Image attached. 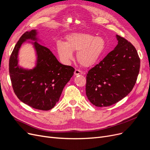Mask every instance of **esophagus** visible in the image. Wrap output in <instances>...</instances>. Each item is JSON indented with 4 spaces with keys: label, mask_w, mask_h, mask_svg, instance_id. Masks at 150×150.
<instances>
[{
    "label": "esophagus",
    "mask_w": 150,
    "mask_h": 150,
    "mask_svg": "<svg viewBox=\"0 0 150 150\" xmlns=\"http://www.w3.org/2000/svg\"><path fill=\"white\" fill-rule=\"evenodd\" d=\"M83 74V72L82 71L79 70V69H76L74 71V75L75 76H77V75H79V74Z\"/></svg>",
    "instance_id": "34e87169"
}]
</instances>
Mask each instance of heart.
<instances>
[{
	"label": "heart",
	"mask_w": 150,
	"mask_h": 150,
	"mask_svg": "<svg viewBox=\"0 0 150 150\" xmlns=\"http://www.w3.org/2000/svg\"><path fill=\"white\" fill-rule=\"evenodd\" d=\"M105 48L103 38L84 33H71L67 36L66 42L59 40L56 42L57 52L63 63H69L74 58L73 52L75 51L78 62L84 67L94 65Z\"/></svg>",
	"instance_id": "b5f03b06"
}]
</instances>
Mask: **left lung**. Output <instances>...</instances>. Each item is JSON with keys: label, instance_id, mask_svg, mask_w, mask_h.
I'll return each mask as SVG.
<instances>
[{"label": "left lung", "instance_id": "8db88e82", "mask_svg": "<svg viewBox=\"0 0 150 150\" xmlns=\"http://www.w3.org/2000/svg\"><path fill=\"white\" fill-rule=\"evenodd\" d=\"M118 45L87 74L86 95L96 107L114 104L132 90L140 70L137 50L117 35Z\"/></svg>", "mask_w": 150, "mask_h": 150}]
</instances>
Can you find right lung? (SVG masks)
Masks as SVG:
<instances>
[{
    "label": "right lung",
    "instance_id": "1",
    "mask_svg": "<svg viewBox=\"0 0 150 150\" xmlns=\"http://www.w3.org/2000/svg\"><path fill=\"white\" fill-rule=\"evenodd\" d=\"M37 30L24 33L14 47L9 61V73L14 92L20 101L31 108L49 110L59 100L63 89L74 74V69L64 65L50 50L40 44ZM27 40L33 44L37 56L35 67L25 69L18 64V54Z\"/></svg>",
    "mask_w": 150,
    "mask_h": 150
}]
</instances>
